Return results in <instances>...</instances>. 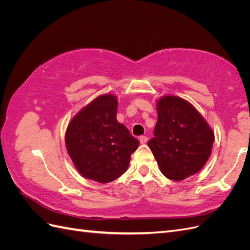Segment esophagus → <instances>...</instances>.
Segmentation results:
<instances>
[{
  "label": "esophagus",
  "mask_w": 250,
  "mask_h": 250,
  "mask_svg": "<svg viewBox=\"0 0 250 250\" xmlns=\"http://www.w3.org/2000/svg\"><path fill=\"white\" fill-rule=\"evenodd\" d=\"M140 142H141V144H146L148 142V138L147 137H140Z\"/></svg>",
  "instance_id": "esophagus-1"
}]
</instances>
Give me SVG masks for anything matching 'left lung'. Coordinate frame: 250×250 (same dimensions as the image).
Returning <instances> with one entry per match:
<instances>
[{
	"mask_svg": "<svg viewBox=\"0 0 250 250\" xmlns=\"http://www.w3.org/2000/svg\"><path fill=\"white\" fill-rule=\"evenodd\" d=\"M154 138L148 142L164 175L175 181L198 173L211 153L215 134L200 112L177 96L156 101Z\"/></svg>",
	"mask_w": 250,
	"mask_h": 250,
	"instance_id": "1",
	"label": "left lung"
}]
</instances>
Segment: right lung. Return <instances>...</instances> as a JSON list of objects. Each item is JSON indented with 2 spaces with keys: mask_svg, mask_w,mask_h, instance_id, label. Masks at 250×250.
Here are the masks:
<instances>
[{
  "mask_svg": "<svg viewBox=\"0 0 250 250\" xmlns=\"http://www.w3.org/2000/svg\"><path fill=\"white\" fill-rule=\"evenodd\" d=\"M118 99L112 94L97 97L70 121L65 147L83 177L100 184L126 172L140 142L117 120Z\"/></svg>",
  "mask_w": 250,
  "mask_h": 250,
  "instance_id": "1",
  "label": "right lung"
}]
</instances>
